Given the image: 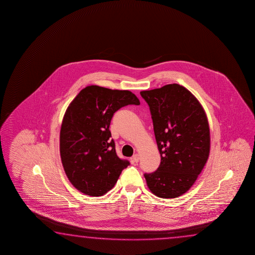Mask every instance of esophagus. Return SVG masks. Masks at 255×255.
I'll use <instances>...</instances> for the list:
<instances>
[{"mask_svg": "<svg viewBox=\"0 0 255 255\" xmlns=\"http://www.w3.org/2000/svg\"><path fill=\"white\" fill-rule=\"evenodd\" d=\"M131 160H133L135 163H137L139 160H140V157H139L138 154H134V155H133V157L131 158Z\"/></svg>", "mask_w": 255, "mask_h": 255, "instance_id": "esophagus-1", "label": "esophagus"}]
</instances>
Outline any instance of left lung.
Here are the masks:
<instances>
[{"label":"left lung","instance_id":"8db88e82","mask_svg":"<svg viewBox=\"0 0 255 255\" xmlns=\"http://www.w3.org/2000/svg\"><path fill=\"white\" fill-rule=\"evenodd\" d=\"M153 124L160 164L144 173L147 186L161 198H176L190 189L210 153L207 117L186 88L170 84L140 93Z\"/></svg>","mask_w":255,"mask_h":255}]
</instances>
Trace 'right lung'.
Returning <instances> with one entry per match:
<instances>
[{"label":"right lung","instance_id":"right-lung-1","mask_svg":"<svg viewBox=\"0 0 255 255\" xmlns=\"http://www.w3.org/2000/svg\"><path fill=\"white\" fill-rule=\"evenodd\" d=\"M129 104H140L130 91L90 86L67 109L60 135L61 162L69 181L83 194L104 195L129 166L117 155L109 129L114 113Z\"/></svg>","mask_w":255,"mask_h":255}]
</instances>
